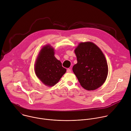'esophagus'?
Listing matches in <instances>:
<instances>
[{
	"mask_svg": "<svg viewBox=\"0 0 131 131\" xmlns=\"http://www.w3.org/2000/svg\"><path fill=\"white\" fill-rule=\"evenodd\" d=\"M67 72H68V73H70V72H71V70L70 69H67Z\"/></svg>",
	"mask_w": 131,
	"mask_h": 131,
	"instance_id": "34e87169",
	"label": "esophagus"
}]
</instances>
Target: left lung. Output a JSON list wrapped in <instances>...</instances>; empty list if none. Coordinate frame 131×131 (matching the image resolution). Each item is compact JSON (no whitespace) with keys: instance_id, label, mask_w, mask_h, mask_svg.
<instances>
[{"instance_id":"obj_1","label":"left lung","mask_w":131,"mask_h":131,"mask_svg":"<svg viewBox=\"0 0 131 131\" xmlns=\"http://www.w3.org/2000/svg\"><path fill=\"white\" fill-rule=\"evenodd\" d=\"M77 63L72 70L81 85L88 91L103 85L108 74V66L101 49L90 41L80 42L74 50Z\"/></svg>"}]
</instances>
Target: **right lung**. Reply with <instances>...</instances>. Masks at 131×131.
Here are the masks:
<instances>
[{
    "mask_svg": "<svg viewBox=\"0 0 131 131\" xmlns=\"http://www.w3.org/2000/svg\"><path fill=\"white\" fill-rule=\"evenodd\" d=\"M54 50L50 45L43 46L40 50L34 66L37 78L45 85L53 86L60 80L66 69L61 61L54 57Z\"/></svg>",
    "mask_w": 131,
    "mask_h": 131,
    "instance_id": "obj_1",
    "label": "right lung"
}]
</instances>
